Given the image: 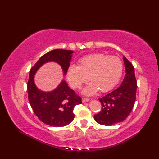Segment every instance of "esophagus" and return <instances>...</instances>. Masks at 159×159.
I'll return each instance as SVG.
<instances>
[{"mask_svg":"<svg viewBox=\"0 0 159 159\" xmlns=\"http://www.w3.org/2000/svg\"><path fill=\"white\" fill-rule=\"evenodd\" d=\"M90 100L88 99V98H82V102L84 103V102H89Z\"/></svg>","mask_w":159,"mask_h":159,"instance_id":"obj_1","label":"esophagus"}]
</instances>
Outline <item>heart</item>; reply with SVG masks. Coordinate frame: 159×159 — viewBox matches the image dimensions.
<instances>
[{"label":"heart","mask_w":159,"mask_h":159,"mask_svg":"<svg viewBox=\"0 0 159 159\" xmlns=\"http://www.w3.org/2000/svg\"><path fill=\"white\" fill-rule=\"evenodd\" d=\"M123 73V63L120 58L97 53L83 57L79 66L70 65L67 70V79L73 88L80 89L88 80L91 82L83 93L92 96L100 89L107 92L119 83Z\"/></svg>","instance_id":"heart-1"}]
</instances>
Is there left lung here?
Returning <instances> with one entry per match:
<instances>
[{"label":"left lung","instance_id":"1","mask_svg":"<svg viewBox=\"0 0 159 159\" xmlns=\"http://www.w3.org/2000/svg\"><path fill=\"white\" fill-rule=\"evenodd\" d=\"M126 74L121 85L98 99L102 109L94 116V120L100 124L111 126L121 122L131 113L136 100L137 83L133 66L124 56Z\"/></svg>","mask_w":159,"mask_h":159}]
</instances>
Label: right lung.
Listing matches in <instances>:
<instances>
[{
  "label": "right lung",
  "instance_id": "add662e5",
  "mask_svg": "<svg viewBox=\"0 0 159 159\" xmlns=\"http://www.w3.org/2000/svg\"><path fill=\"white\" fill-rule=\"evenodd\" d=\"M73 52L72 50L61 49L51 50L41 57L30 70L27 83L29 103L39 120L50 126H65L72 122L74 118V108L82 103L81 98L64 80L51 92H43L35 85L34 75L40 67L48 62L58 63L66 75Z\"/></svg>",
  "mask_w": 159,
  "mask_h": 159
}]
</instances>
